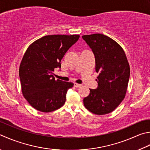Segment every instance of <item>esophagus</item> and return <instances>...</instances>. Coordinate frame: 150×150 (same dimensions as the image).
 <instances>
[{
    "label": "esophagus",
    "mask_w": 150,
    "mask_h": 150,
    "mask_svg": "<svg viewBox=\"0 0 150 150\" xmlns=\"http://www.w3.org/2000/svg\"><path fill=\"white\" fill-rule=\"evenodd\" d=\"M82 85L80 84H77V83H74V86L76 88H80L81 87Z\"/></svg>",
    "instance_id": "1"
}]
</instances>
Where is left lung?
Listing matches in <instances>:
<instances>
[{
	"label": "left lung",
	"instance_id": "left-lung-1",
	"mask_svg": "<svg viewBox=\"0 0 150 150\" xmlns=\"http://www.w3.org/2000/svg\"><path fill=\"white\" fill-rule=\"evenodd\" d=\"M83 40L95 56L99 73L97 89H90L83 99L84 107L93 114L103 115L118 107L127 92L130 67L124 49L112 38L102 34L84 35Z\"/></svg>",
	"mask_w": 150,
	"mask_h": 150
}]
</instances>
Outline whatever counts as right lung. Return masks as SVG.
I'll return each instance as SVG.
<instances>
[{
  "mask_svg": "<svg viewBox=\"0 0 150 150\" xmlns=\"http://www.w3.org/2000/svg\"><path fill=\"white\" fill-rule=\"evenodd\" d=\"M80 36L48 35L35 41L25 52L19 66L22 93L35 109L50 112L62 107L66 93L73 86L71 82L55 80V68Z\"/></svg>",
  "mask_w": 150,
  "mask_h": 150,
  "instance_id": "obj_1",
  "label": "right lung"
}]
</instances>
